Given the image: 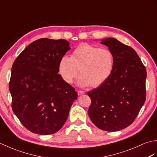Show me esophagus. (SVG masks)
Returning <instances> with one entry per match:
<instances>
[{"label": "esophagus", "mask_w": 157, "mask_h": 157, "mask_svg": "<svg viewBox=\"0 0 157 157\" xmlns=\"http://www.w3.org/2000/svg\"><path fill=\"white\" fill-rule=\"evenodd\" d=\"M84 94V91H82V90H78V96H80V95H82Z\"/></svg>", "instance_id": "34e87169"}]
</instances>
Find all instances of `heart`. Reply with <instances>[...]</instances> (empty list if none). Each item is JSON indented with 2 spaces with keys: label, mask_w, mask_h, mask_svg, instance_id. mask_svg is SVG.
<instances>
[{
  "label": "heart",
  "mask_w": 157,
  "mask_h": 157,
  "mask_svg": "<svg viewBox=\"0 0 157 157\" xmlns=\"http://www.w3.org/2000/svg\"><path fill=\"white\" fill-rule=\"evenodd\" d=\"M114 66V56L109 50L82 44L73 51L71 57L64 56L61 59L59 71L63 80L71 84L79 70L78 84L96 88L108 80Z\"/></svg>",
  "instance_id": "1"
}]
</instances>
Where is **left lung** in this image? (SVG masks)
<instances>
[{"mask_svg":"<svg viewBox=\"0 0 157 157\" xmlns=\"http://www.w3.org/2000/svg\"><path fill=\"white\" fill-rule=\"evenodd\" d=\"M115 59L111 77L88 95V115L102 130L116 132L134 122L146 100V70L137 53L113 38L103 39Z\"/></svg>","mask_w":157,"mask_h":157,"instance_id":"left-lung-1","label":"left lung"}]
</instances>
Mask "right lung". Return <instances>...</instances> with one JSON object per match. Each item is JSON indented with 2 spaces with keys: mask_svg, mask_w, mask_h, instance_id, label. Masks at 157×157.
Masks as SVG:
<instances>
[{
  "mask_svg": "<svg viewBox=\"0 0 157 157\" xmlns=\"http://www.w3.org/2000/svg\"><path fill=\"white\" fill-rule=\"evenodd\" d=\"M70 48L65 40L41 38L28 45L13 63L9 86L13 111L34 134L58 132L78 98L74 88L58 73L60 60Z\"/></svg>",
  "mask_w": 157,
  "mask_h": 157,
  "instance_id": "1",
  "label": "right lung"
}]
</instances>
